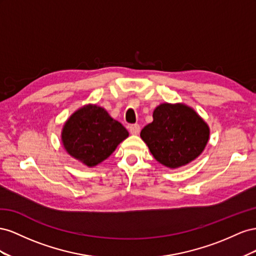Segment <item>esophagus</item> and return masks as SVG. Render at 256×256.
Here are the masks:
<instances>
[{"label": "esophagus", "instance_id": "obj_1", "mask_svg": "<svg viewBox=\"0 0 256 256\" xmlns=\"http://www.w3.org/2000/svg\"><path fill=\"white\" fill-rule=\"evenodd\" d=\"M128 128H130V133L132 135H137L140 132V126H138V124H132V126H130Z\"/></svg>", "mask_w": 256, "mask_h": 256}]
</instances>
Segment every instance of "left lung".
<instances>
[{
	"mask_svg": "<svg viewBox=\"0 0 256 256\" xmlns=\"http://www.w3.org/2000/svg\"><path fill=\"white\" fill-rule=\"evenodd\" d=\"M209 134L208 124L193 108L163 103L154 109L153 121L142 130L140 137L158 163L174 170L200 156Z\"/></svg>",
	"mask_w": 256,
	"mask_h": 256,
	"instance_id": "1",
	"label": "left lung"
}]
</instances>
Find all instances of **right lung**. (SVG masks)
Segmentation results:
<instances>
[{"label":"right lung","instance_id":"right-lung-1","mask_svg":"<svg viewBox=\"0 0 256 256\" xmlns=\"http://www.w3.org/2000/svg\"><path fill=\"white\" fill-rule=\"evenodd\" d=\"M128 132L122 124L96 105H86L72 114L62 128L65 150L88 167L103 162L118 147Z\"/></svg>","mask_w":256,"mask_h":256}]
</instances>
